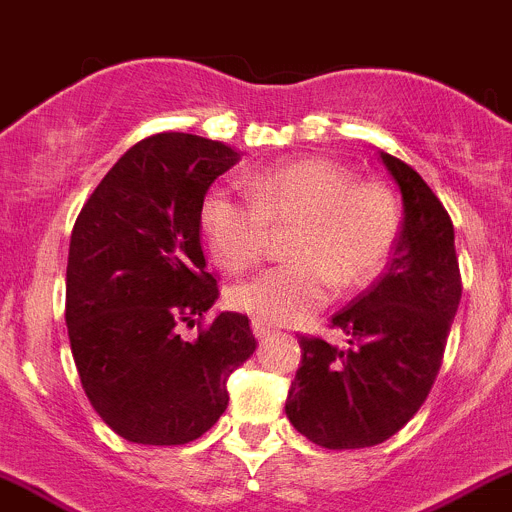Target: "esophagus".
Returning <instances> with one entry per match:
<instances>
[{
    "instance_id": "obj_1",
    "label": "esophagus",
    "mask_w": 512,
    "mask_h": 512,
    "mask_svg": "<svg viewBox=\"0 0 512 512\" xmlns=\"http://www.w3.org/2000/svg\"><path fill=\"white\" fill-rule=\"evenodd\" d=\"M252 333H255L257 341H265V338L272 336L270 328H267L265 323H260V321H252Z\"/></svg>"
}]
</instances>
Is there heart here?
<instances>
[{"mask_svg":"<svg viewBox=\"0 0 512 512\" xmlns=\"http://www.w3.org/2000/svg\"><path fill=\"white\" fill-rule=\"evenodd\" d=\"M250 199L224 186L204 194L199 227L227 272L255 265L270 227H290L293 262L229 290V305L267 326L308 321L338 290H358L384 270L399 237V202L379 181H358L338 161L310 156L247 181Z\"/></svg>","mask_w":512,"mask_h":512,"instance_id":"heart-1","label":"heart"}]
</instances>
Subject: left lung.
I'll return each mask as SVG.
<instances>
[{
    "label": "left lung",
    "instance_id": "left-lung-1",
    "mask_svg": "<svg viewBox=\"0 0 512 512\" xmlns=\"http://www.w3.org/2000/svg\"><path fill=\"white\" fill-rule=\"evenodd\" d=\"M381 161L404 204L386 272L331 318L348 346L298 338L303 358L285 401L290 424L326 450L374 447L419 412L462 298L450 214L412 166L384 151Z\"/></svg>",
    "mask_w": 512,
    "mask_h": 512
}]
</instances>
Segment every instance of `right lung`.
Wrapping results in <instances>:
<instances>
[{
	"mask_svg": "<svg viewBox=\"0 0 512 512\" xmlns=\"http://www.w3.org/2000/svg\"><path fill=\"white\" fill-rule=\"evenodd\" d=\"M234 148L191 133L131 146L75 219L65 323L80 384L108 427L154 447L194 442L227 409V379L255 353L242 313H219L199 207ZM200 326L197 339L181 327Z\"/></svg>",
	"mask_w": 512,
	"mask_h": 512,
	"instance_id": "right-lung-1",
	"label": "right lung"
}]
</instances>
